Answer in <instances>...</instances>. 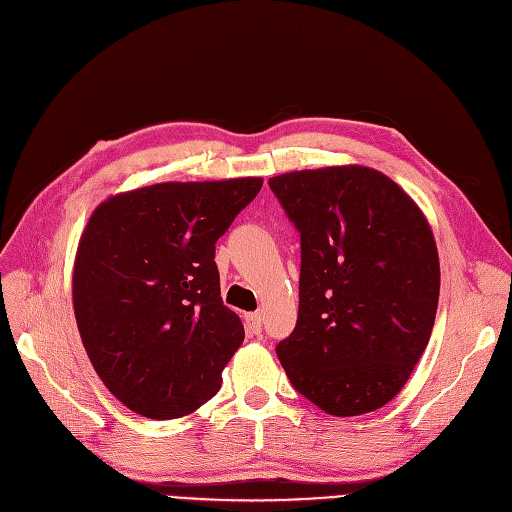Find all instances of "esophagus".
I'll return each instance as SVG.
<instances>
[{
  "label": "esophagus",
  "instance_id": "1",
  "mask_svg": "<svg viewBox=\"0 0 512 512\" xmlns=\"http://www.w3.org/2000/svg\"><path fill=\"white\" fill-rule=\"evenodd\" d=\"M246 325H249V329L253 333H261V325H263V318L259 312H253V314H246Z\"/></svg>",
  "mask_w": 512,
  "mask_h": 512
}]
</instances>
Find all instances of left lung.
I'll use <instances>...</instances> for the list:
<instances>
[{"label":"left lung","instance_id":"obj_1","mask_svg":"<svg viewBox=\"0 0 512 512\" xmlns=\"http://www.w3.org/2000/svg\"><path fill=\"white\" fill-rule=\"evenodd\" d=\"M270 187L301 236L297 325L276 346L280 365L329 415L384 407L437 316L441 268L428 219L369 166L293 170Z\"/></svg>","mask_w":512,"mask_h":512}]
</instances>
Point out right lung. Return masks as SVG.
Wrapping results in <instances>:
<instances>
[{"label":"right lung","mask_w":512,"mask_h":512,"mask_svg":"<svg viewBox=\"0 0 512 512\" xmlns=\"http://www.w3.org/2000/svg\"><path fill=\"white\" fill-rule=\"evenodd\" d=\"M261 177L170 181L109 196L73 263V312L97 375L149 420L196 411L221 388L244 339L223 306L215 242Z\"/></svg>","instance_id":"1"}]
</instances>
